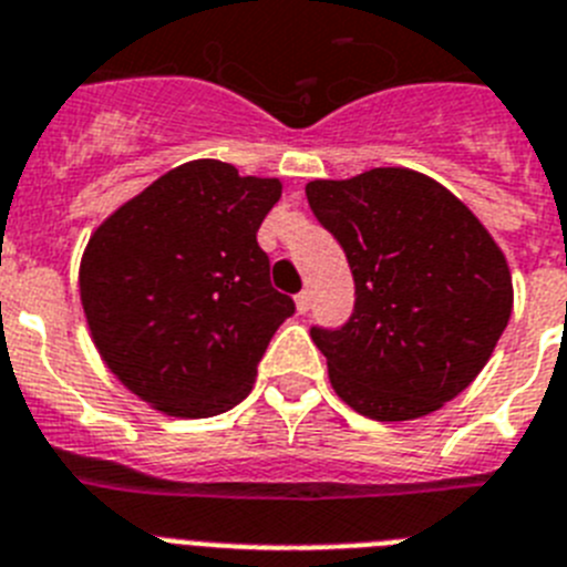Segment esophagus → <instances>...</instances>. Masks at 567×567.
Segmentation results:
<instances>
[{
  "instance_id": "34e87169",
  "label": "esophagus",
  "mask_w": 567,
  "mask_h": 567,
  "mask_svg": "<svg viewBox=\"0 0 567 567\" xmlns=\"http://www.w3.org/2000/svg\"><path fill=\"white\" fill-rule=\"evenodd\" d=\"M293 302H297L299 313L311 311V290H302V293H297V299H293Z\"/></svg>"
}]
</instances>
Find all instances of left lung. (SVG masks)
<instances>
[{"instance_id": "1", "label": "left lung", "mask_w": 567, "mask_h": 567, "mask_svg": "<svg viewBox=\"0 0 567 567\" xmlns=\"http://www.w3.org/2000/svg\"><path fill=\"white\" fill-rule=\"evenodd\" d=\"M305 194L357 285L353 317L311 331L337 396L377 422L440 411L480 377L514 311L505 254L465 202L411 167L313 179Z\"/></svg>"}]
</instances>
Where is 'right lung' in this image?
<instances>
[{
	"label": "right lung",
	"instance_id": "right-lung-1",
	"mask_svg": "<svg viewBox=\"0 0 567 567\" xmlns=\"http://www.w3.org/2000/svg\"><path fill=\"white\" fill-rule=\"evenodd\" d=\"M282 182L219 159L162 174L93 230L79 297L102 362L167 416L243 402L293 299L270 288L256 230Z\"/></svg>",
	"mask_w": 567,
	"mask_h": 567
}]
</instances>
